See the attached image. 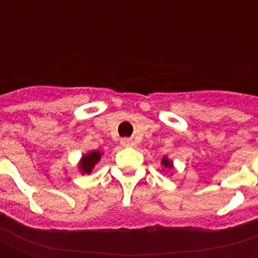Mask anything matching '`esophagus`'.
Segmentation results:
<instances>
[{"instance_id":"1","label":"esophagus","mask_w":258,"mask_h":258,"mask_svg":"<svg viewBox=\"0 0 258 258\" xmlns=\"http://www.w3.org/2000/svg\"><path fill=\"white\" fill-rule=\"evenodd\" d=\"M121 145H123V146H133V145H134V141L128 140V138H124V140H121Z\"/></svg>"}]
</instances>
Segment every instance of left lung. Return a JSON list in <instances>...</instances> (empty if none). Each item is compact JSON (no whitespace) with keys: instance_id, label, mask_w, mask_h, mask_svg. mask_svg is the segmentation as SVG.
<instances>
[{"instance_id":"obj_1","label":"left lung","mask_w":258,"mask_h":258,"mask_svg":"<svg viewBox=\"0 0 258 258\" xmlns=\"http://www.w3.org/2000/svg\"><path fill=\"white\" fill-rule=\"evenodd\" d=\"M162 166H163L162 171H164V170L170 171V170H173L174 163H173V160H170L167 156H163L162 157Z\"/></svg>"}]
</instances>
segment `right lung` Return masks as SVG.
<instances>
[{
	"mask_svg": "<svg viewBox=\"0 0 258 258\" xmlns=\"http://www.w3.org/2000/svg\"><path fill=\"white\" fill-rule=\"evenodd\" d=\"M102 155H103V152L101 151H90L84 153L79 160V164H77V168H79L80 173L83 174V175L91 174V171L95 168L96 164L101 162Z\"/></svg>",
	"mask_w": 258,
	"mask_h": 258,
	"instance_id": "1",
	"label": "right lung"
}]
</instances>
